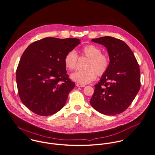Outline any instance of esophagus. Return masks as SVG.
Masks as SVG:
<instances>
[{
	"label": "esophagus",
	"instance_id": "34e87169",
	"mask_svg": "<svg viewBox=\"0 0 155 155\" xmlns=\"http://www.w3.org/2000/svg\"><path fill=\"white\" fill-rule=\"evenodd\" d=\"M76 86H77V87H85V85L82 84H80V83H77V84H76Z\"/></svg>",
	"mask_w": 155,
	"mask_h": 155
}]
</instances>
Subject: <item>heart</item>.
Instances as JSON below:
<instances>
[{
    "label": "heart",
    "instance_id": "b5f03b06",
    "mask_svg": "<svg viewBox=\"0 0 155 155\" xmlns=\"http://www.w3.org/2000/svg\"><path fill=\"white\" fill-rule=\"evenodd\" d=\"M80 57L89 58L86 65L87 69L77 71L71 75V78L76 82L84 84L95 80L96 75L101 76L107 71L110 59L108 56L102 53L100 48L93 44H88L82 47ZM78 61V56L74 50L69 51L64 58L66 68L69 71L75 70Z\"/></svg>",
    "mask_w": 155,
    "mask_h": 155
}]
</instances>
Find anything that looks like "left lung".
<instances>
[{"label": "left lung", "instance_id": "left-lung-1", "mask_svg": "<svg viewBox=\"0 0 155 155\" xmlns=\"http://www.w3.org/2000/svg\"><path fill=\"white\" fill-rule=\"evenodd\" d=\"M108 50L110 64L100 81L94 85L90 101L93 108L108 116L124 111L140 89V71L130 48L123 41L111 36L92 39Z\"/></svg>", "mask_w": 155, "mask_h": 155}]
</instances>
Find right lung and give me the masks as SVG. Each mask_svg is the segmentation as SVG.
Returning <instances> with one entry per match:
<instances>
[{
    "mask_svg": "<svg viewBox=\"0 0 155 155\" xmlns=\"http://www.w3.org/2000/svg\"><path fill=\"white\" fill-rule=\"evenodd\" d=\"M80 41L47 37L31 43L23 53L16 72L20 98L34 113L53 115L64 105L75 83L69 78L65 55Z\"/></svg>",
    "mask_w": 155,
    "mask_h": 155,
    "instance_id": "1",
    "label": "right lung"
}]
</instances>
